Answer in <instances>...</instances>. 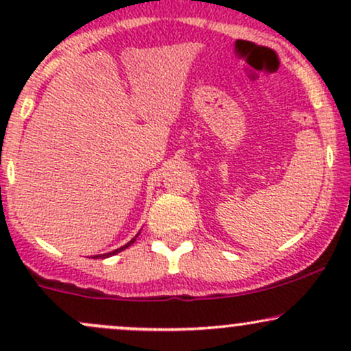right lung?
I'll list each match as a JSON object with an SVG mask.
<instances>
[{
  "instance_id": "obj_1",
  "label": "right lung",
  "mask_w": 351,
  "mask_h": 351,
  "mask_svg": "<svg viewBox=\"0 0 351 351\" xmlns=\"http://www.w3.org/2000/svg\"><path fill=\"white\" fill-rule=\"evenodd\" d=\"M138 234H140V232H138ZM138 234H136V236H138ZM136 236H135V237H134V239H132V241H128V243H127V244H125V245H122V247L115 249V251H112V252H107V254H99V256H94V257H95V259H106V257L115 256V254H117V252L123 251V249H127V247H128V245H132V244H134V243H135V239H136Z\"/></svg>"
}]
</instances>
